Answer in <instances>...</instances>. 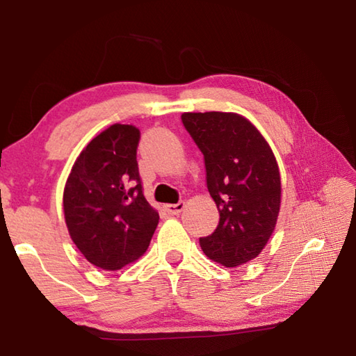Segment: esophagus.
<instances>
[{
	"mask_svg": "<svg viewBox=\"0 0 356 356\" xmlns=\"http://www.w3.org/2000/svg\"><path fill=\"white\" fill-rule=\"evenodd\" d=\"M184 207H185V202L180 201L177 204H166L165 210H166L168 215H179L184 210Z\"/></svg>",
	"mask_w": 356,
	"mask_h": 356,
	"instance_id": "34e87169",
	"label": "esophagus"
}]
</instances>
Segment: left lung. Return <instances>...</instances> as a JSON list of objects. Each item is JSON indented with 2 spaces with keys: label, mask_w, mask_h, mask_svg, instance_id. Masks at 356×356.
Here are the masks:
<instances>
[{
  "label": "left lung",
  "mask_w": 356,
  "mask_h": 356,
  "mask_svg": "<svg viewBox=\"0 0 356 356\" xmlns=\"http://www.w3.org/2000/svg\"><path fill=\"white\" fill-rule=\"evenodd\" d=\"M182 124L204 155L207 188L220 212L215 231L200 238L201 248L225 267L250 262L267 245L280 213L272 149L248 119L234 113H184Z\"/></svg>",
  "instance_id": "8db88e82"
}]
</instances>
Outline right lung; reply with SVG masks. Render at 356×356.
Instances as JSON below:
<instances>
[{
  "instance_id": "obj_1",
  "label": "right lung",
  "mask_w": 356,
  "mask_h": 356,
  "mask_svg": "<svg viewBox=\"0 0 356 356\" xmlns=\"http://www.w3.org/2000/svg\"><path fill=\"white\" fill-rule=\"evenodd\" d=\"M141 131L113 124L84 147L64 188V216L76 248L95 267L119 270L146 252L159 213L138 171Z\"/></svg>"
}]
</instances>
